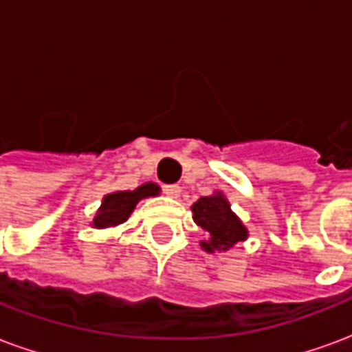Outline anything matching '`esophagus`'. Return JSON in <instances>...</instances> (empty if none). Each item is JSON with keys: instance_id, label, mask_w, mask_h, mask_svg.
I'll list each match as a JSON object with an SVG mask.
<instances>
[{"instance_id": "esophagus-1", "label": "esophagus", "mask_w": 352, "mask_h": 352, "mask_svg": "<svg viewBox=\"0 0 352 352\" xmlns=\"http://www.w3.org/2000/svg\"><path fill=\"white\" fill-rule=\"evenodd\" d=\"M164 192L168 194L169 198H179L181 186H179V184H166V186H164Z\"/></svg>"}]
</instances>
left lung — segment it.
I'll return each mask as SVG.
<instances>
[{
	"label": "left lung",
	"mask_w": 352,
	"mask_h": 352,
	"mask_svg": "<svg viewBox=\"0 0 352 352\" xmlns=\"http://www.w3.org/2000/svg\"><path fill=\"white\" fill-rule=\"evenodd\" d=\"M192 213L194 222L207 234V239L199 243L207 252L228 251L230 247L245 241L249 236L243 222L230 209V201L222 192L199 198L192 206Z\"/></svg>",
	"instance_id": "obj_1"
}]
</instances>
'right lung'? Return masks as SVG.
<instances>
[{
	"mask_svg": "<svg viewBox=\"0 0 352 352\" xmlns=\"http://www.w3.org/2000/svg\"><path fill=\"white\" fill-rule=\"evenodd\" d=\"M160 186L154 183H145L138 186L135 190H118L113 194H107L98 213L94 217L92 226L94 228H113L122 222L128 221L131 211L135 209L139 199L148 198V196H158Z\"/></svg>",
	"mask_w": 352,
	"mask_h": 352,
	"instance_id": "1",
	"label": "right lung"
}]
</instances>
